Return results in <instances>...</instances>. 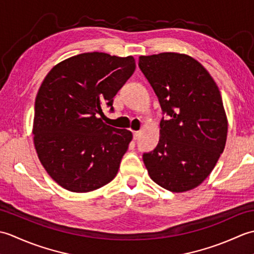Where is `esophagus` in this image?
Returning a JSON list of instances; mask_svg holds the SVG:
<instances>
[{
    "instance_id": "1",
    "label": "esophagus",
    "mask_w": 254,
    "mask_h": 254,
    "mask_svg": "<svg viewBox=\"0 0 254 254\" xmlns=\"http://www.w3.org/2000/svg\"><path fill=\"white\" fill-rule=\"evenodd\" d=\"M139 134H141V133H139V131H134L133 132V138L134 139H137L138 136H139Z\"/></svg>"
}]
</instances>
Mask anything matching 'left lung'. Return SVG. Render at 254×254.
Listing matches in <instances>:
<instances>
[{
  "label": "left lung",
  "instance_id": "8db88e82",
  "mask_svg": "<svg viewBox=\"0 0 254 254\" xmlns=\"http://www.w3.org/2000/svg\"><path fill=\"white\" fill-rule=\"evenodd\" d=\"M138 66L169 117L161 119L157 146L143 155L145 167L166 190H192L224 152L228 122L220 91L206 68L187 55L142 56Z\"/></svg>",
  "mask_w": 254,
  "mask_h": 254
}]
</instances>
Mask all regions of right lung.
I'll list each match as a JSON object with an SVG mask.
<instances>
[{
  "label": "right lung",
  "instance_id": "1",
  "mask_svg": "<svg viewBox=\"0 0 254 254\" xmlns=\"http://www.w3.org/2000/svg\"><path fill=\"white\" fill-rule=\"evenodd\" d=\"M133 57L88 52L68 58L47 74L35 101L32 134L40 163L71 192L97 190L118 174L131 131L102 122L101 106L135 71Z\"/></svg>",
  "mask_w": 254,
  "mask_h": 254
}]
</instances>
